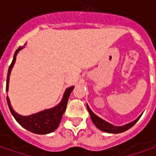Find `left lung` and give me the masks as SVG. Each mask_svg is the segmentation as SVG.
Returning <instances> with one entry per match:
<instances>
[{"label":"left lung","instance_id":"1","mask_svg":"<svg viewBox=\"0 0 156 156\" xmlns=\"http://www.w3.org/2000/svg\"><path fill=\"white\" fill-rule=\"evenodd\" d=\"M87 111L90 115V117H91V120L93 121L94 124L95 125V127L97 129H99L100 130L103 131V132H107V133H112V134H118V133H122L124 131L128 130L130 128H132L135 123L138 122V120L140 119L141 115L138 117L136 120H135L134 122H132L128 123L126 125H123V126H115L113 124H110L108 122H106L104 120L101 119L100 117H98L96 115H94L92 110L89 108V107L87 105Z\"/></svg>","mask_w":156,"mask_h":156}]
</instances>
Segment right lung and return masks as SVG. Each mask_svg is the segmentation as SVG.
I'll return each mask as SVG.
<instances>
[{
	"instance_id": "add662e5",
	"label": "right lung",
	"mask_w": 156,
	"mask_h": 156,
	"mask_svg": "<svg viewBox=\"0 0 156 156\" xmlns=\"http://www.w3.org/2000/svg\"><path fill=\"white\" fill-rule=\"evenodd\" d=\"M23 48V47L19 48L18 49H16L13 61L10 64L8 71V76H7V86H6V91L9 90V75L11 73L12 68L14 66L16 60V55L18 54V52L21 49ZM74 86L67 88V90L65 91V93L63 94L62 100L59 104L54 107L53 108L49 109H46V110L41 111L39 113L34 114L28 116H22L20 115L19 114L15 113V110L12 108L11 104H10V101H9V96H7V101L11 114L13 115V116L15 117V119L20 123L24 129H26L28 131L34 133V134H39V135H46V134H49L53 131H55L58 128L59 124L61 122L62 115L66 110L67 104H68V101L70 94L72 92V90L74 89Z\"/></svg>"
}]
</instances>
